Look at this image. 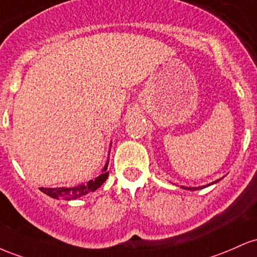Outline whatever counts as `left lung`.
<instances>
[{
  "instance_id": "left-lung-1",
  "label": "left lung",
  "mask_w": 257,
  "mask_h": 257,
  "mask_svg": "<svg viewBox=\"0 0 257 257\" xmlns=\"http://www.w3.org/2000/svg\"><path fill=\"white\" fill-rule=\"evenodd\" d=\"M218 181H220V180L215 181V182H214V183H216V182H218ZM207 186H210V184H207ZM207 186H206V187H207ZM182 188L189 189V191H197V189H201V188H205V186H203V187H189V188H187V187H182Z\"/></svg>"
}]
</instances>
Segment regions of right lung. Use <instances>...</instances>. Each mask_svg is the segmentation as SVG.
Instances as JSON below:
<instances>
[{"mask_svg": "<svg viewBox=\"0 0 257 257\" xmlns=\"http://www.w3.org/2000/svg\"><path fill=\"white\" fill-rule=\"evenodd\" d=\"M106 167H108V164H106L104 169H103V174L99 175L98 177L94 178V180L88 181L86 184H80V186L73 187V188H40V191L47 194L48 197L54 198V199H60L64 198L66 200L69 199H76L82 197V195L87 194L90 192H94L97 188H99L103 183L105 182V180L108 178L109 172H106Z\"/></svg>", "mask_w": 257, "mask_h": 257, "instance_id": "add662e5", "label": "right lung"}]
</instances>
